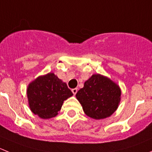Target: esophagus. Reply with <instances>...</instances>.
Masks as SVG:
<instances>
[{
	"mask_svg": "<svg viewBox=\"0 0 152 152\" xmlns=\"http://www.w3.org/2000/svg\"><path fill=\"white\" fill-rule=\"evenodd\" d=\"M72 92H73L74 95H76V93L77 92V88H75V89H72Z\"/></svg>",
	"mask_w": 152,
	"mask_h": 152,
	"instance_id": "1",
	"label": "esophagus"
}]
</instances>
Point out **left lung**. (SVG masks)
I'll return each instance as SVG.
<instances>
[{"label":"left lung","mask_w":152,"mask_h":152,"mask_svg":"<svg viewBox=\"0 0 152 152\" xmlns=\"http://www.w3.org/2000/svg\"><path fill=\"white\" fill-rule=\"evenodd\" d=\"M121 89L110 78L94 74L76 94L85 114L94 119L109 117L121 102Z\"/></svg>","instance_id":"obj_1"}]
</instances>
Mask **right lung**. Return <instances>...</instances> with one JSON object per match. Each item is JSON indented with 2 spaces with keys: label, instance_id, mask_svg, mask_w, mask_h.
<instances>
[{
  "label": "right lung",
  "instance_id": "right-lung-1",
  "mask_svg": "<svg viewBox=\"0 0 152 152\" xmlns=\"http://www.w3.org/2000/svg\"><path fill=\"white\" fill-rule=\"evenodd\" d=\"M27 100L30 110L43 119L55 117L63 102L73 95L66 83L54 73L41 75L29 83Z\"/></svg>",
  "mask_w": 152,
  "mask_h": 152
}]
</instances>
